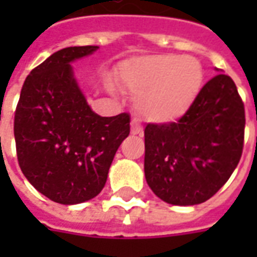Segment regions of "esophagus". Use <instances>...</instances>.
Returning a JSON list of instances; mask_svg holds the SVG:
<instances>
[{"label":"esophagus","mask_w":257,"mask_h":257,"mask_svg":"<svg viewBox=\"0 0 257 257\" xmlns=\"http://www.w3.org/2000/svg\"><path fill=\"white\" fill-rule=\"evenodd\" d=\"M131 134L136 135V136H143V128L139 123L138 119H132L131 122Z\"/></svg>","instance_id":"1"}]
</instances>
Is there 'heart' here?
I'll return each instance as SVG.
<instances>
[{"label": "heart", "instance_id": "1", "mask_svg": "<svg viewBox=\"0 0 257 257\" xmlns=\"http://www.w3.org/2000/svg\"><path fill=\"white\" fill-rule=\"evenodd\" d=\"M123 85L136 96L135 106L154 123L183 118L199 96L204 68L194 56L146 55L125 60L118 70Z\"/></svg>", "mask_w": 257, "mask_h": 257}]
</instances>
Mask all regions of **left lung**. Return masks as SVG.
<instances>
[{
	"label": "left lung",
	"instance_id": "8db88e82",
	"mask_svg": "<svg viewBox=\"0 0 257 257\" xmlns=\"http://www.w3.org/2000/svg\"><path fill=\"white\" fill-rule=\"evenodd\" d=\"M243 129L245 110L237 86L228 75L217 74L178 122L146 126V182L168 204H202L237 168Z\"/></svg>",
	"mask_w": 257,
	"mask_h": 257
}]
</instances>
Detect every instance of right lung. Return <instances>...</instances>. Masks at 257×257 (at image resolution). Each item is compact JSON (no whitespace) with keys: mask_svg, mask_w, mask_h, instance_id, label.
<instances>
[{"mask_svg":"<svg viewBox=\"0 0 257 257\" xmlns=\"http://www.w3.org/2000/svg\"><path fill=\"white\" fill-rule=\"evenodd\" d=\"M97 49L68 47L51 55L26 78L15 112L20 169L34 189L58 204L95 198L129 135L128 114H96L75 78L71 63Z\"/></svg>","mask_w":257,"mask_h":257,"instance_id":"add662e5","label":"right lung"}]
</instances>
